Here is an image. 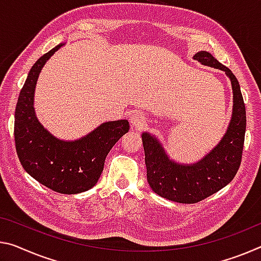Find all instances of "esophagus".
<instances>
[{
	"label": "esophagus",
	"instance_id": "1",
	"mask_svg": "<svg viewBox=\"0 0 261 261\" xmlns=\"http://www.w3.org/2000/svg\"><path fill=\"white\" fill-rule=\"evenodd\" d=\"M129 121L131 123V125L136 127V129H142L146 123V117L144 114L139 113V111H136V113H132L130 115Z\"/></svg>",
	"mask_w": 261,
	"mask_h": 261
}]
</instances>
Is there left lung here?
<instances>
[{
  "label": "left lung",
  "mask_w": 261,
  "mask_h": 261,
  "mask_svg": "<svg viewBox=\"0 0 261 261\" xmlns=\"http://www.w3.org/2000/svg\"><path fill=\"white\" fill-rule=\"evenodd\" d=\"M194 59L202 65L224 71L230 77L233 93L232 117L220 143L196 164H177L169 159L154 136L142 135L147 181L153 192L179 203H197L231 182L241 166L246 130V111L241 86L229 68L206 51Z\"/></svg>",
  "instance_id": "1"
}]
</instances>
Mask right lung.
I'll list each match as a JSON object with an SVG mask.
<instances>
[{"instance_id": "right-lung-1", "label": "right lung", "mask_w": 261, "mask_h": 261, "mask_svg": "<svg viewBox=\"0 0 261 261\" xmlns=\"http://www.w3.org/2000/svg\"><path fill=\"white\" fill-rule=\"evenodd\" d=\"M64 44L40 57L28 74L15 111L16 152L23 168L39 184L60 194H79L100 179L111 148L130 129L126 119L106 122L80 139L66 142L41 125L34 108L39 73Z\"/></svg>"}]
</instances>
